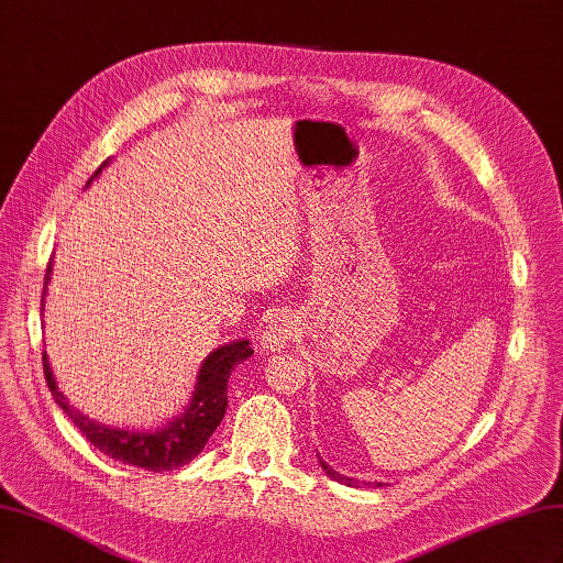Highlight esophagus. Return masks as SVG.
<instances>
[{
    "label": "esophagus",
    "mask_w": 563,
    "mask_h": 563,
    "mask_svg": "<svg viewBox=\"0 0 563 563\" xmlns=\"http://www.w3.org/2000/svg\"><path fill=\"white\" fill-rule=\"evenodd\" d=\"M294 331H296V327H294V321L288 319V317L282 314L277 319H272L267 327H265L263 335H261V350L267 352V354L282 352L288 343H291Z\"/></svg>",
    "instance_id": "esophagus-1"
}]
</instances>
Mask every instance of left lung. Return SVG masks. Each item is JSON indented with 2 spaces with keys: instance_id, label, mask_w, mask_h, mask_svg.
I'll return each instance as SVG.
<instances>
[{
  "instance_id": "obj_1",
  "label": "left lung",
  "mask_w": 563,
  "mask_h": 563,
  "mask_svg": "<svg viewBox=\"0 0 563 563\" xmlns=\"http://www.w3.org/2000/svg\"><path fill=\"white\" fill-rule=\"evenodd\" d=\"M319 465L323 467V472H327V474L331 476V479H335V482H340V484H347V486H356V484H360V482H356V479H350V476L338 474L333 467H329L327 463H323V460H319ZM376 486H383V484H380V482H376Z\"/></svg>"
}]
</instances>
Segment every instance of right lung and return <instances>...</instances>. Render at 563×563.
<instances>
[{"label":"right lung","instance_id":"1","mask_svg":"<svg viewBox=\"0 0 563 563\" xmlns=\"http://www.w3.org/2000/svg\"><path fill=\"white\" fill-rule=\"evenodd\" d=\"M108 162L100 164L96 176L103 172V166ZM91 183V180H89ZM51 277V263L46 265V275H44V294H42V305L46 296V284ZM253 354L249 347V340H234L230 345H223L209 354L201 364V371L197 376V385L192 391V401L185 408V413L176 418L174 422H168L164 430L157 432H133V430H114L106 428V424L93 422L87 416H81L77 408L70 406L58 387L54 376H51V366L46 362V352H42V366H44V378L46 385L54 395L56 404L63 408L70 418L79 432L87 437L91 444L103 451L106 455L122 460L126 465L133 467H143L150 472H166V470H176L190 463L195 455L201 453V449L207 446L209 437L216 432L225 416L228 408V378L236 364H242L244 360Z\"/></svg>","mask_w":563,"mask_h":563}]
</instances>
